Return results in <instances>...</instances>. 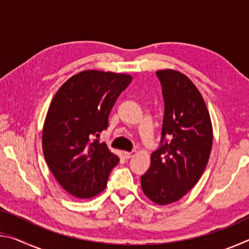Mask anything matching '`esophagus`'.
Here are the masks:
<instances>
[{
	"instance_id": "34e87169",
	"label": "esophagus",
	"mask_w": 249,
	"mask_h": 249,
	"mask_svg": "<svg viewBox=\"0 0 249 249\" xmlns=\"http://www.w3.org/2000/svg\"><path fill=\"white\" fill-rule=\"evenodd\" d=\"M135 154H136V151H135V150H133V151H123V155H124V157L126 159L132 158L133 156H135Z\"/></svg>"
}]
</instances>
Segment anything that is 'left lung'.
<instances>
[{
	"mask_svg": "<svg viewBox=\"0 0 249 249\" xmlns=\"http://www.w3.org/2000/svg\"><path fill=\"white\" fill-rule=\"evenodd\" d=\"M156 74L165 101L161 145L151 154L150 167L141 181L148 199L167 205L200 180L212 149L213 128L203 96L187 75L174 69Z\"/></svg>",
	"mask_w": 249,
	"mask_h": 249,
	"instance_id": "obj_1",
	"label": "left lung"
}]
</instances>
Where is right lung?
Here are the masks:
<instances>
[{
	"label": "right lung",
	"mask_w": 249,
	"mask_h": 249,
	"mask_svg": "<svg viewBox=\"0 0 249 249\" xmlns=\"http://www.w3.org/2000/svg\"><path fill=\"white\" fill-rule=\"evenodd\" d=\"M132 75L84 70L59 88L43 127V153L50 171L78 199L102 192L120 158L93 136L107 129L108 115Z\"/></svg>",
	"instance_id": "obj_1"
}]
</instances>
